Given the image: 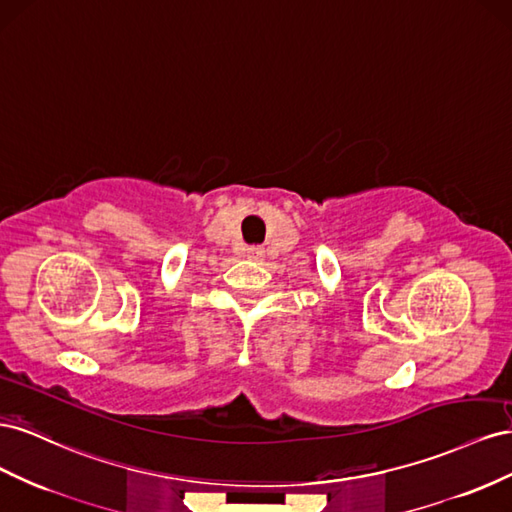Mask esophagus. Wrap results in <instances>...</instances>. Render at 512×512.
Masks as SVG:
<instances>
[{
    "label": "esophagus",
    "instance_id": "esophagus-1",
    "mask_svg": "<svg viewBox=\"0 0 512 512\" xmlns=\"http://www.w3.org/2000/svg\"><path fill=\"white\" fill-rule=\"evenodd\" d=\"M264 248H261V246H248L246 248V255L248 257H251V259H261V257H264Z\"/></svg>",
    "mask_w": 512,
    "mask_h": 512
}]
</instances>
